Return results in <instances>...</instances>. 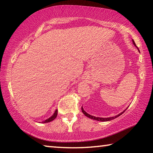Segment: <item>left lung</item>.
Returning a JSON list of instances; mask_svg holds the SVG:
<instances>
[{"label": "left lung", "mask_w": 153, "mask_h": 153, "mask_svg": "<svg viewBox=\"0 0 153 153\" xmlns=\"http://www.w3.org/2000/svg\"><path fill=\"white\" fill-rule=\"evenodd\" d=\"M132 42H133V44H134V45L135 46H136V44H135V42H134V40H132ZM137 47V46H136ZM137 48H138V50L139 51V48L137 47ZM139 52H140V51H139ZM82 112H83V113L86 116V117H89V118H90V119H92V120H97V121H111V120H114V119H115V118H117V117H119V116H120L121 114H122L123 112H125V111H123L122 113H120V114H119V115H116V116H115V117H107V118H102V117H94V116H92V115H89L88 113H87L86 111H85L84 110V108H83V107H82Z\"/></svg>", "instance_id": "obj_1"}]
</instances>
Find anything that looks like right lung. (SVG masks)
<instances>
[{
  "label": "right lung",
  "mask_w": 153,
  "mask_h": 153,
  "mask_svg": "<svg viewBox=\"0 0 153 153\" xmlns=\"http://www.w3.org/2000/svg\"><path fill=\"white\" fill-rule=\"evenodd\" d=\"M57 110H56L55 111V113H54V114L53 115L51 116V117H49L48 119H47V120H46L45 121H42V123H48V122H51V121H52L53 120H55V119L56 117V116H57Z\"/></svg>",
  "instance_id": "obj_1"
}]
</instances>
